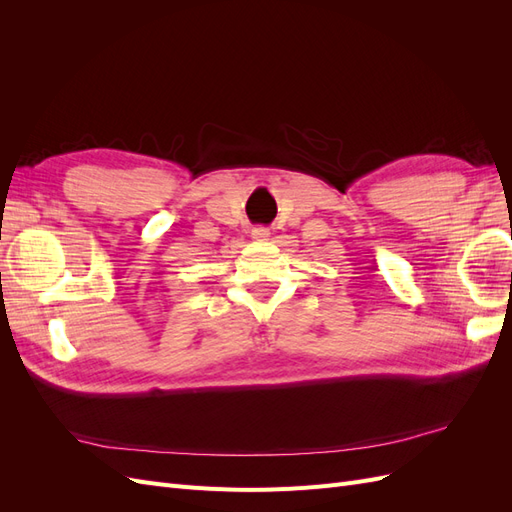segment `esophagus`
Wrapping results in <instances>:
<instances>
[{"label": "esophagus", "instance_id": "esophagus-1", "mask_svg": "<svg viewBox=\"0 0 512 512\" xmlns=\"http://www.w3.org/2000/svg\"><path fill=\"white\" fill-rule=\"evenodd\" d=\"M269 228H265V226H258V228H254L252 230V237L256 239V241H265V239H269Z\"/></svg>", "mask_w": 512, "mask_h": 512}]
</instances>
